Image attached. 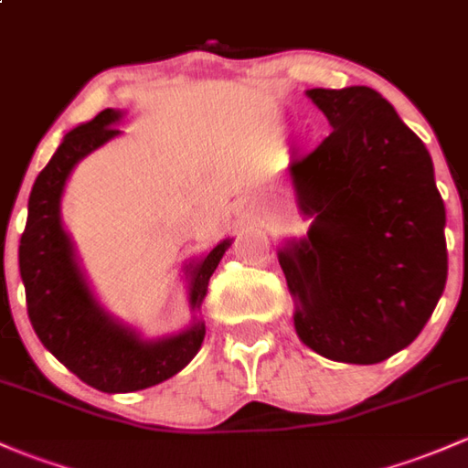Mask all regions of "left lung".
<instances>
[{
    "mask_svg": "<svg viewBox=\"0 0 468 468\" xmlns=\"http://www.w3.org/2000/svg\"><path fill=\"white\" fill-rule=\"evenodd\" d=\"M333 133L288 172L308 234L279 265L294 330L316 355L379 364L413 344L446 285V209L433 160L375 89H308Z\"/></svg>",
    "mask_w": 468,
    "mask_h": 468,
    "instance_id": "1",
    "label": "left lung"
}]
</instances>
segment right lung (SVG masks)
Wrapping results in <instances>:
<instances>
[{
	"label": "right lung",
	"mask_w": 468,
	"mask_h": 468,
	"mask_svg": "<svg viewBox=\"0 0 468 468\" xmlns=\"http://www.w3.org/2000/svg\"><path fill=\"white\" fill-rule=\"evenodd\" d=\"M122 118L120 109H104L64 135L35 178L27 229L19 240V274L35 335L73 375L102 393L149 388L194 359L205 339V321L198 313L209 276L232 245V239H223L205 256L183 265L192 321L180 333L144 339L140 330L100 303L64 229L62 196L75 165L122 133L115 129Z\"/></svg>",
	"instance_id": "right-lung-1"
}]
</instances>
